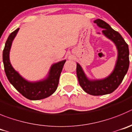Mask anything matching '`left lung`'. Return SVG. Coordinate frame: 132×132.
I'll return each mask as SVG.
<instances>
[{
    "mask_svg": "<svg viewBox=\"0 0 132 132\" xmlns=\"http://www.w3.org/2000/svg\"><path fill=\"white\" fill-rule=\"evenodd\" d=\"M94 22L98 27L103 28V34L114 43L118 52L114 71L109 77L101 80H89L80 65L77 63L76 73L80 86L87 93L97 96L111 93L117 89L128 72L130 60L128 44L120 34L101 19L95 20Z\"/></svg>",
    "mask_w": 132,
    "mask_h": 132,
    "instance_id": "obj_1",
    "label": "left lung"
}]
</instances>
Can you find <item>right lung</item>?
<instances>
[{"instance_id":"add662e5","label":"right lung","mask_w":132,"mask_h":132,"mask_svg":"<svg viewBox=\"0 0 132 132\" xmlns=\"http://www.w3.org/2000/svg\"><path fill=\"white\" fill-rule=\"evenodd\" d=\"M18 30L19 28H18L8 36L3 50L2 60L7 78L16 90L28 99L39 100L47 98L54 93L57 89L59 78L66 60H62L53 64L50 70L48 78L45 80L37 82H29L26 81L14 70L9 59V53L12 43Z\"/></svg>"}]
</instances>
